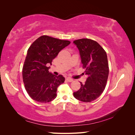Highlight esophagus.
Masks as SVG:
<instances>
[{
	"instance_id": "1",
	"label": "esophagus",
	"mask_w": 135,
	"mask_h": 135,
	"mask_svg": "<svg viewBox=\"0 0 135 135\" xmlns=\"http://www.w3.org/2000/svg\"><path fill=\"white\" fill-rule=\"evenodd\" d=\"M66 80H67V81L69 82H73V79H71V78H66Z\"/></svg>"
}]
</instances>
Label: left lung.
Segmentation results:
<instances>
[{"label":"left lung","mask_w":135,"mask_h":135,"mask_svg":"<svg viewBox=\"0 0 135 135\" xmlns=\"http://www.w3.org/2000/svg\"><path fill=\"white\" fill-rule=\"evenodd\" d=\"M79 51L82 67L88 78L74 96L83 102H91L101 95L105 88L109 73L107 54L97 42L84 38L74 41Z\"/></svg>","instance_id":"left-lung-1"}]
</instances>
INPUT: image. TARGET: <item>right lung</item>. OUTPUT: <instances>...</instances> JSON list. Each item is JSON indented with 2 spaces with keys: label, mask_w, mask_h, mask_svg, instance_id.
<instances>
[{
  "label": "right lung",
  "mask_w": 135,
  "mask_h": 135,
  "mask_svg": "<svg viewBox=\"0 0 135 135\" xmlns=\"http://www.w3.org/2000/svg\"><path fill=\"white\" fill-rule=\"evenodd\" d=\"M70 41L47 35L40 36L28 49L22 74L25 90L31 99L39 103H47L56 97L57 89L64 82L61 75L56 76L49 73L51 65L62 49Z\"/></svg>",
  "instance_id": "obj_1"
}]
</instances>
